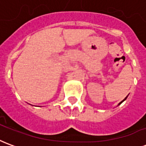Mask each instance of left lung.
<instances>
[{
    "label": "left lung",
    "mask_w": 146,
    "mask_h": 146,
    "mask_svg": "<svg viewBox=\"0 0 146 146\" xmlns=\"http://www.w3.org/2000/svg\"><path fill=\"white\" fill-rule=\"evenodd\" d=\"M127 96H128V95H127ZM127 97H126V98H124V99H123V101H121V102H119V104H118V106H119V105H120V104H121V103H122V102H123V101H125L126 99H127Z\"/></svg>",
    "instance_id": "left-lung-1"
}]
</instances>
